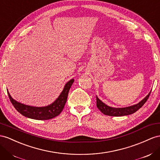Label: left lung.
<instances>
[{"mask_svg":"<svg viewBox=\"0 0 160 160\" xmlns=\"http://www.w3.org/2000/svg\"><path fill=\"white\" fill-rule=\"evenodd\" d=\"M152 92V91H151ZM151 92L144 99H143L140 102L137 104H135L131 106H128L126 108H113L107 106L104 103L102 102L100 99L96 96V106L100 110L103 114L111 116H127L129 114H132L135 113L138 110L140 109L144 105V103L148 100L149 97Z\"/></svg>","mask_w":160,"mask_h":160,"instance_id":"1","label":"left lung"}]
</instances>
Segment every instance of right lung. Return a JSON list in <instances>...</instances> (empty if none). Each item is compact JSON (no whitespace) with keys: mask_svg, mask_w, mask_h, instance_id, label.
Returning a JSON list of instances; mask_svg holds the SVG:
<instances>
[{"mask_svg":"<svg viewBox=\"0 0 160 160\" xmlns=\"http://www.w3.org/2000/svg\"><path fill=\"white\" fill-rule=\"evenodd\" d=\"M73 82H74L73 79L68 81L57 100L51 104L44 107H35L23 104L12 99L8 91L7 93L12 104L23 116L35 120H49L58 116L62 111L67 100L68 92Z\"/></svg>","mask_w":160,"mask_h":160,"instance_id":"obj_1","label":"right lung"}]
</instances>
